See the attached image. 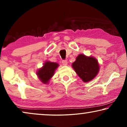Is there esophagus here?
<instances>
[{
	"mask_svg": "<svg viewBox=\"0 0 127 127\" xmlns=\"http://www.w3.org/2000/svg\"><path fill=\"white\" fill-rule=\"evenodd\" d=\"M62 64H63L64 65L66 66V65H67V61L66 60H63L62 61Z\"/></svg>",
	"mask_w": 127,
	"mask_h": 127,
	"instance_id": "esophagus-1",
	"label": "esophagus"
}]
</instances>
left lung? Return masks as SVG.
Wrapping results in <instances>:
<instances>
[{
	"label": "left lung",
	"instance_id": "8db88e82",
	"mask_svg": "<svg viewBox=\"0 0 127 127\" xmlns=\"http://www.w3.org/2000/svg\"><path fill=\"white\" fill-rule=\"evenodd\" d=\"M72 67L84 82L93 80L97 75L99 69L98 61L92 57L80 54L72 64Z\"/></svg>",
	"mask_w": 127,
	"mask_h": 127
}]
</instances>
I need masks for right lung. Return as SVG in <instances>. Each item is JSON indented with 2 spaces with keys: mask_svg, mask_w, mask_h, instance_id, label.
I'll list each match as a JSON object with an SVG mask.
<instances>
[{
  "mask_svg": "<svg viewBox=\"0 0 127 127\" xmlns=\"http://www.w3.org/2000/svg\"><path fill=\"white\" fill-rule=\"evenodd\" d=\"M58 64L55 62H46L43 67L37 72V76L42 83H47L49 80L54 75V72L58 66Z\"/></svg>",
  "mask_w": 127,
  "mask_h": 127,
  "instance_id": "obj_1",
  "label": "right lung"
}]
</instances>
